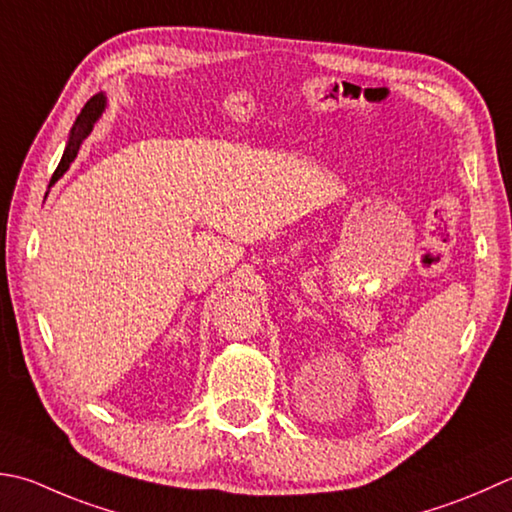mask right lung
Masks as SVG:
<instances>
[{"instance_id":"right-lung-1","label":"right lung","mask_w":512,"mask_h":512,"mask_svg":"<svg viewBox=\"0 0 512 512\" xmlns=\"http://www.w3.org/2000/svg\"><path fill=\"white\" fill-rule=\"evenodd\" d=\"M104 108H106V97L102 93L88 99L86 106L82 108V113H79V117H77L73 130H70L68 144H66V150L62 155V162H59L57 170L53 173V179H50V184H55L57 179L66 173L70 162H73V159L77 157V150H79V146H82L84 137L90 133V130H93V124L97 122L99 115H102Z\"/></svg>"}]
</instances>
